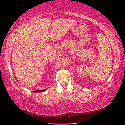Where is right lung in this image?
<instances>
[{"label": "right lung", "instance_id": "obj_1", "mask_svg": "<svg viewBox=\"0 0 125 125\" xmlns=\"http://www.w3.org/2000/svg\"><path fill=\"white\" fill-rule=\"evenodd\" d=\"M46 90V89H44V90H36L35 91H33V92L34 93H39V92H43Z\"/></svg>", "mask_w": 125, "mask_h": 125}]
</instances>
